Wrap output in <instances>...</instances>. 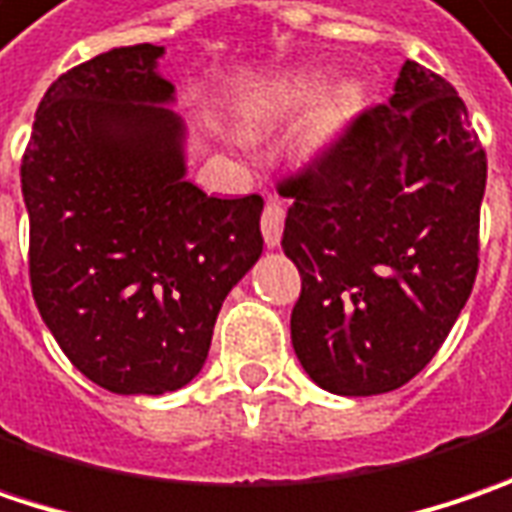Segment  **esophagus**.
<instances>
[{
    "instance_id": "1",
    "label": "esophagus",
    "mask_w": 512,
    "mask_h": 512,
    "mask_svg": "<svg viewBox=\"0 0 512 512\" xmlns=\"http://www.w3.org/2000/svg\"><path fill=\"white\" fill-rule=\"evenodd\" d=\"M283 206H280L275 197H269V203H266V209H263V217H260V232H263V240H266V246L269 249H275L280 243V234H283Z\"/></svg>"
}]
</instances>
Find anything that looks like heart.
Returning a JSON list of instances; mask_svg holds the SVG:
<instances>
[{"instance_id": "heart-1", "label": "heart", "mask_w": 512, "mask_h": 512, "mask_svg": "<svg viewBox=\"0 0 512 512\" xmlns=\"http://www.w3.org/2000/svg\"><path fill=\"white\" fill-rule=\"evenodd\" d=\"M315 94H318V82L312 77H300L292 79V82H286L283 88L278 91V108L280 111H295V108H303V105H309V102L315 100ZM346 114V97L344 94H338V97H329V100L323 102L321 108L315 111V120H312V134L321 140L326 134H332L338 123L344 120Z\"/></svg>"}]
</instances>
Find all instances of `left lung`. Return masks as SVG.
<instances>
[{
	"label": "left lung",
	"mask_w": 512,
	"mask_h": 512,
	"mask_svg": "<svg viewBox=\"0 0 512 512\" xmlns=\"http://www.w3.org/2000/svg\"><path fill=\"white\" fill-rule=\"evenodd\" d=\"M487 154L456 88L407 59L364 108L283 177V252L300 272L292 346L318 387H404L450 335L478 272Z\"/></svg>",
	"instance_id": "1"
}]
</instances>
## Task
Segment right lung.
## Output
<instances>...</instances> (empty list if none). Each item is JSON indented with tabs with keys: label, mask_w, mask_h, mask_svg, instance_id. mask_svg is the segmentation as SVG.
Listing matches in <instances>:
<instances>
[{
	"label": "right lung",
	"mask_w": 512,
	"mask_h": 512,
	"mask_svg": "<svg viewBox=\"0 0 512 512\" xmlns=\"http://www.w3.org/2000/svg\"><path fill=\"white\" fill-rule=\"evenodd\" d=\"M160 54L114 48L54 79L19 168L36 309L71 364L120 395L186 387L263 252L260 194L220 200L183 177Z\"/></svg>",
	"instance_id": "add662e5"
}]
</instances>
